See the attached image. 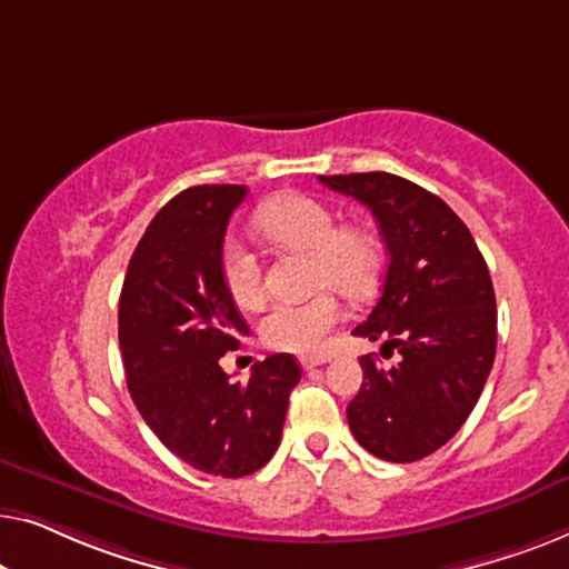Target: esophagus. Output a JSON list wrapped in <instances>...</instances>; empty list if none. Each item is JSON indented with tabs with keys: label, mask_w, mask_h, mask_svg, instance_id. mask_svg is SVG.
<instances>
[{
	"label": "esophagus",
	"mask_w": 569,
	"mask_h": 569,
	"mask_svg": "<svg viewBox=\"0 0 569 569\" xmlns=\"http://www.w3.org/2000/svg\"><path fill=\"white\" fill-rule=\"evenodd\" d=\"M299 363L309 371V368H317V366L327 363V356H301Z\"/></svg>",
	"instance_id": "34e87169"
}]
</instances>
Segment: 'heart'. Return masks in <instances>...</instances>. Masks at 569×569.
<instances>
[{
  "label": "heart",
  "instance_id": "obj_1",
  "mask_svg": "<svg viewBox=\"0 0 569 569\" xmlns=\"http://www.w3.org/2000/svg\"><path fill=\"white\" fill-rule=\"evenodd\" d=\"M254 229L270 242L311 252V281L332 286L353 299L376 288L381 270V247L371 229L361 223L338 227V216L319 198L283 193L254 211ZM221 281L231 301L242 309L262 299V266L242 239L227 237L219 254ZM342 303L325 288L301 301H276L260 322V338L268 348L286 353H315L327 335L340 325Z\"/></svg>",
  "mask_w": 569,
  "mask_h": 569
}]
</instances>
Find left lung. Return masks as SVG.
Returning a JSON list of instances; mask_svg holds the SVG:
<instances>
[{
    "instance_id": "1",
    "label": "left lung",
    "mask_w": 569,
    "mask_h": 569,
    "mask_svg": "<svg viewBox=\"0 0 569 569\" xmlns=\"http://www.w3.org/2000/svg\"><path fill=\"white\" fill-rule=\"evenodd\" d=\"M379 221L389 250L383 291L353 335L383 340L381 368L361 358L363 383L348 426L383 461L426 459L451 441L482 395L498 348L490 270L459 216L441 198L389 172L319 174Z\"/></svg>"
}]
</instances>
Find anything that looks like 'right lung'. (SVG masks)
Listing matches in <instances>:
<instances>
[{"label":"right lung","instance_id":"right-lung-1","mask_svg":"<svg viewBox=\"0 0 569 569\" xmlns=\"http://www.w3.org/2000/svg\"><path fill=\"white\" fill-rule=\"evenodd\" d=\"M247 186H196L174 196L136 244L118 303L126 383L147 426L174 456L216 477L266 467L281 443L293 356L231 381L219 358L250 327L227 293L219 254Z\"/></svg>","mask_w":569,"mask_h":569}]
</instances>
